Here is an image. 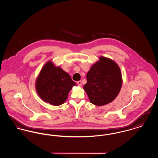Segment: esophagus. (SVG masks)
Here are the masks:
<instances>
[{
    "instance_id": "34e87169",
    "label": "esophagus",
    "mask_w": 158,
    "mask_h": 158,
    "mask_svg": "<svg viewBox=\"0 0 158 158\" xmlns=\"http://www.w3.org/2000/svg\"><path fill=\"white\" fill-rule=\"evenodd\" d=\"M77 85H78L79 86H82V82H81V81H78V82H77Z\"/></svg>"
}]
</instances>
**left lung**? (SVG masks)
<instances>
[{
    "mask_svg": "<svg viewBox=\"0 0 158 158\" xmlns=\"http://www.w3.org/2000/svg\"><path fill=\"white\" fill-rule=\"evenodd\" d=\"M83 89L90 103L102 106L111 102L121 90L123 78L118 65L114 60L100 56L86 75Z\"/></svg>",
    "mask_w": 158,
    "mask_h": 158,
    "instance_id": "1",
    "label": "left lung"
}]
</instances>
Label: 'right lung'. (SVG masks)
Segmentation results:
<instances>
[{
	"label": "right lung",
	"mask_w": 158,
	"mask_h": 158,
	"mask_svg": "<svg viewBox=\"0 0 158 158\" xmlns=\"http://www.w3.org/2000/svg\"><path fill=\"white\" fill-rule=\"evenodd\" d=\"M76 86L70 75L52 60L48 61L41 69L35 81V89L38 96L54 106L63 104L69 93Z\"/></svg>",
	"instance_id": "obj_1"
}]
</instances>
